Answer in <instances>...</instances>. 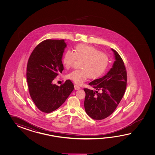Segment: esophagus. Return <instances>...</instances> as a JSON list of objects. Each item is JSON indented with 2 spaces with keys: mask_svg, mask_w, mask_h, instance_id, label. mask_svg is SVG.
Wrapping results in <instances>:
<instances>
[{
  "mask_svg": "<svg viewBox=\"0 0 155 155\" xmlns=\"http://www.w3.org/2000/svg\"><path fill=\"white\" fill-rule=\"evenodd\" d=\"M74 89H75V90H79V89H80V87H79V86L75 85H74Z\"/></svg>",
  "mask_w": 155,
  "mask_h": 155,
  "instance_id": "34e87169",
  "label": "esophagus"
}]
</instances>
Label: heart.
Listing matches in <instances>:
<instances>
[{"instance_id": "heart-1", "label": "heart", "mask_w": 155, "mask_h": 155, "mask_svg": "<svg viewBox=\"0 0 155 155\" xmlns=\"http://www.w3.org/2000/svg\"><path fill=\"white\" fill-rule=\"evenodd\" d=\"M76 59L83 60L80 65L81 69L74 70L68 75V78L78 85H82L89 78H99L105 73L109 66V58L107 54L85 44L78 45L74 52L68 50L63 55V65L69 69Z\"/></svg>"}]
</instances>
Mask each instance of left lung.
Segmentation results:
<instances>
[{
    "label": "left lung",
    "mask_w": 155,
    "mask_h": 155,
    "mask_svg": "<svg viewBox=\"0 0 155 155\" xmlns=\"http://www.w3.org/2000/svg\"><path fill=\"white\" fill-rule=\"evenodd\" d=\"M115 61L105 76L90 82L95 91L85 88L84 107L86 114L94 120H102L114 112L125 92L127 72L118 53L111 49ZM100 91V93L98 91Z\"/></svg>",
    "instance_id": "1"
}]
</instances>
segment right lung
<instances>
[{
    "mask_svg": "<svg viewBox=\"0 0 155 155\" xmlns=\"http://www.w3.org/2000/svg\"><path fill=\"white\" fill-rule=\"evenodd\" d=\"M66 46L64 39L44 40L33 50L28 60L26 79L29 92L42 112L50 113L58 109L74 88L70 80L60 86L53 84L64 70L62 57Z\"/></svg>",
    "mask_w": 155,
    "mask_h": 155,
    "instance_id": "add662e5",
    "label": "right lung"
}]
</instances>
